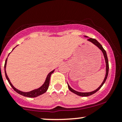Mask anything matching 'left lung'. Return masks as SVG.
I'll return each instance as SVG.
<instances>
[{
    "label": "left lung",
    "instance_id": "left-lung-1",
    "mask_svg": "<svg viewBox=\"0 0 122 122\" xmlns=\"http://www.w3.org/2000/svg\"><path fill=\"white\" fill-rule=\"evenodd\" d=\"M85 37H87V36H85ZM87 40H88V41H90V42H92V43H93V44H94L95 45H96V46H97L98 48H99L100 50L101 51H102V52H103V55H104V59H105L106 65V76H105V77H104V80H103V83H102V84H101L100 86V87H99V88H97V89L96 90L93 91V92H88V93H81V92H77V91L74 90H73L72 88H71V87H70V86L68 84V89L70 90L71 91V92H72V93H75V94H77V95L80 96H83V97L89 96H91V95H92V94H94V93H96V92H97V91L100 89V88L101 87H102V86H103V85L104 84V83H105V81H106V80L107 78L108 73H109V61H108V58H107V56L106 52L105 50H104V48H103L102 45H101L100 44V43L97 41L96 40V39H93V38H88V39H87Z\"/></svg>",
    "mask_w": 122,
    "mask_h": 122
}]
</instances>
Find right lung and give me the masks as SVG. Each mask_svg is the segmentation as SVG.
I'll return each mask as SVG.
<instances>
[{
	"mask_svg": "<svg viewBox=\"0 0 122 122\" xmlns=\"http://www.w3.org/2000/svg\"><path fill=\"white\" fill-rule=\"evenodd\" d=\"M7 60H8V58H7L6 60L5 64V72L6 77V79L8 80L9 83V84L10 85L11 87H12V88H13V89L16 92H17L18 94H20V95H22L25 97H38V96H39L41 95V94H44V93H45V92L47 91L48 88V87H49V84H50V77H51V74H52L54 72V70H53V71H51V72H50V73L48 74L45 83H44V84H43L41 87L37 88V89H35V90H32V91H30V92H21V91L19 90L16 89L15 87H14V86L12 84V83H11L9 79L8 76H7L6 72V66Z\"/></svg>",
	"mask_w": 122,
	"mask_h": 122,
	"instance_id": "right-lung-1",
	"label": "right lung"
}]
</instances>
